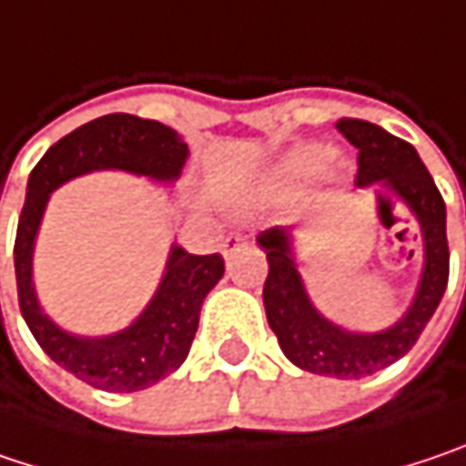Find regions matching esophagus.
<instances>
[{"label":"esophagus","mask_w":466,"mask_h":466,"mask_svg":"<svg viewBox=\"0 0 466 466\" xmlns=\"http://www.w3.org/2000/svg\"><path fill=\"white\" fill-rule=\"evenodd\" d=\"M245 245H248V237L242 232H229L221 239V248H224V256H227V258H232L234 253H237L239 248H245Z\"/></svg>","instance_id":"esophagus-1"}]
</instances>
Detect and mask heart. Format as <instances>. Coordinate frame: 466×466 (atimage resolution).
<instances>
[{"mask_svg":"<svg viewBox=\"0 0 466 466\" xmlns=\"http://www.w3.org/2000/svg\"><path fill=\"white\" fill-rule=\"evenodd\" d=\"M329 163H332V152L327 147H319V145H309V147H300L289 155L288 163L282 166V177L289 184H303V181H311V178L332 171L335 166H329Z\"/></svg>","mask_w":466,"mask_h":466,"instance_id":"heart-1","label":"heart"}]
</instances>
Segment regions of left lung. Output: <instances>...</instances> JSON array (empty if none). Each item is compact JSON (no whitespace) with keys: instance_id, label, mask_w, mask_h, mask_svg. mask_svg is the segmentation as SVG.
<instances>
[{"instance_id":"1","label":"left lung","mask_w":466,"mask_h":466,"mask_svg":"<svg viewBox=\"0 0 466 466\" xmlns=\"http://www.w3.org/2000/svg\"><path fill=\"white\" fill-rule=\"evenodd\" d=\"M338 128L359 150L356 184L393 187L420 218L424 237V271L417 298L396 327L385 332H345L311 306L292 260L288 232L282 227H271L258 234V245L268 260L263 306L279 348L295 367L327 377L359 380L390 367L414 348L446 292L451 256L446 239V203L417 150L370 121L342 118L338 121Z\"/></svg>"}]
</instances>
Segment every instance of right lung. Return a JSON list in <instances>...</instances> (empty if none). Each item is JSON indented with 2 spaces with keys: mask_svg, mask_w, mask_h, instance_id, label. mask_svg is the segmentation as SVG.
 <instances>
[{
  "mask_svg": "<svg viewBox=\"0 0 466 466\" xmlns=\"http://www.w3.org/2000/svg\"><path fill=\"white\" fill-rule=\"evenodd\" d=\"M184 160L187 145L174 128L128 113H110L78 126L52 145L28 177L25 203L15 234L20 314L44 353L92 388L134 393L177 371L195 340L200 306L224 277V258L218 253L192 256L174 248L150 306L128 329L110 338L68 335L42 314L31 285L34 237L49 192L63 181L96 168H121L157 181H174L181 174Z\"/></svg>",
  "mask_w": 466,
  "mask_h": 466,
  "instance_id": "obj_1",
  "label": "right lung"
}]
</instances>
